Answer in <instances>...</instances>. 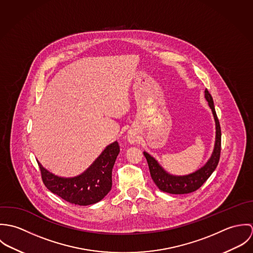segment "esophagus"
Returning <instances> with one entry per match:
<instances>
[{
    "label": "esophagus",
    "instance_id": "1",
    "mask_svg": "<svg viewBox=\"0 0 253 253\" xmlns=\"http://www.w3.org/2000/svg\"><path fill=\"white\" fill-rule=\"evenodd\" d=\"M129 141H131V142H133V139H132V138H130V139H129Z\"/></svg>",
    "mask_w": 253,
    "mask_h": 253
}]
</instances>
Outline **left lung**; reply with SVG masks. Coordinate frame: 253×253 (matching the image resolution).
Here are the masks:
<instances>
[{
  "label": "left lung",
  "instance_id": "left-lung-1",
  "mask_svg": "<svg viewBox=\"0 0 253 253\" xmlns=\"http://www.w3.org/2000/svg\"><path fill=\"white\" fill-rule=\"evenodd\" d=\"M205 97L208 100L210 107L212 110L216 124V138L214 150L211 158L206 164L205 167L189 175L173 176L166 172L153 157H151L148 153L144 152L151 177L155 182V184L158 186V188L163 192L169 194H189L195 192L209 179V177L216 169L221 153V127L219 120L217 118L212 96L208 89L205 90Z\"/></svg>",
  "mask_w": 253,
  "mask_h": 253
}]
</instances>
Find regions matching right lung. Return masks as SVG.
<instances>
[{"label":"right lung","mask_w":253,"mask_h":253,"mask_svg":"<svg viewBox=\"0 0 253 253\" xmlns=\"http://www.w3.org/2000/svg\"><path fill=\"white\" fill-rule=\"evenodd\" d=\"M119 153L117 141L109 145L87 170L74 178L55 176L38 165L42 180L50 192L73 205L89 206L101 201L111 190L112 169Z\"/></svg>","instance_id":"obj_1"}]
</instances>
